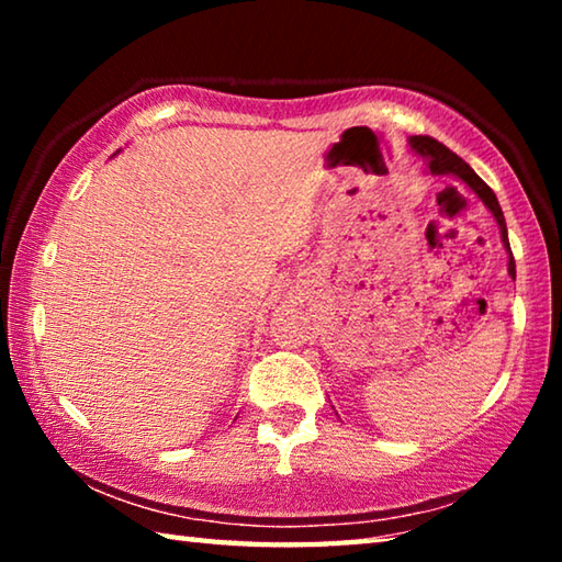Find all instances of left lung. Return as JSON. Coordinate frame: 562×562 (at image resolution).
<instances>
[{
    "instance_id": "obj_1",
    "label": "left lung",
    "mask_w": 562,
    "mask_h": 562,
    "mask_svg": "<svg viewBox=\"0 0 562 562\" xmlns=\"http://www.w3.org/2000/svg\"><path fill=\"white\" fill-rule=\"evenodd\" d=\"M412 148L416 150V154H422L426 158V164H429L431 173H451L456 178H461L465 186H469L475 195L481 198L483 203H486L488 211L493 213V217H496L498 225H501V235H503V243H506V247L510 250L508 245V233H506V221H503V213H501V205H498V198L493 190L483 183V180L473 173V168L465 164L463 158H459L453 154V150L446 148L443 144H439V140L431 138V136H414L412 138ZM508 272L516 278V260H513L510 255V262H508Z\"/></svg>"
}]
</instances>
